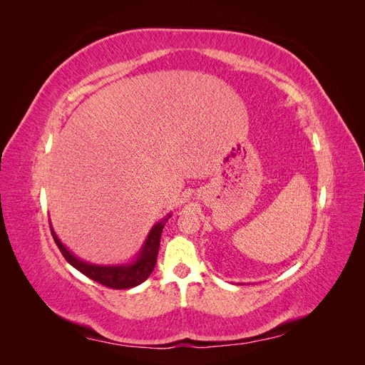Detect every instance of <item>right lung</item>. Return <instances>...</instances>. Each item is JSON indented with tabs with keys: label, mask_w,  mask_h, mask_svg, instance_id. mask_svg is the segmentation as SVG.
Here are the masks:
<instances>
[{
	"label": "right lung",
	"mask_w": 365,
	"mask_h": 365,
	"mask_svg": "<svg viewBox=\"0 0 365 365\" xmlns=\"http://www.w3.org/2000/svg\"><path fill=\"white\" fill-rule=\"evenodd\" d=\"M170 215L161 219L160 222H157L150 228L145 244H143L141 250L138 251L135 260H132L130 263H126V264H94L76 257L74 254L59 240L56 233H54L51 224H50V228H51L53 239L59 247L62 256L71 264V267H74L77 271H81L83 275L90 277L91 280L106 286V288L129 289L145 282L152 274L153 268H155L161 233Z\"/></svg>",
	"instance_id": "add662e5"
}]
</instances>
